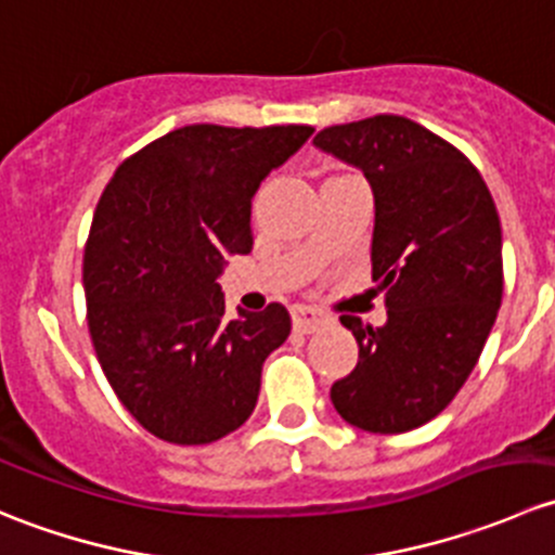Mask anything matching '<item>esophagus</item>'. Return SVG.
<instances>
[{"instance_id": "1", "label": "esophagus", "mask_w": 555, "mask_h": 555, "mask_svg": "<svg viewBox=\"0 0 555 555\" xmlns=\"http://www.w3.org/2000/svg\"><path fill=\"white\" fill-rule=\"evenodd\" d=\"M327 322L330 319L319 309H311V306H295L293 309V324L300 333H317V330L324 327Z\"/></svg>"}]
</instances>
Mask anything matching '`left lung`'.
<instances>
[{"mask_svg": "<svg viewBox=\"0 0 555 555\" xmlns=\"http://www.w3.org/2000/svg\"><path fill=\"white\" fill-rule=\"evenodd\" d=\"M313 147L365 173L371 262L386 322L340 317L360 360L333 384L335 411L365 433L438 416L473 373L502 304V225L478 169L446 139L397 115L324 128Z\"/></svg>", "mask_w": 555, "mask_h": 555, "instance_id": "1", "label": "left lung"}]
</instances>
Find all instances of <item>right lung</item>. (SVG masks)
Returning a JSON list of instances; mask_svg holds the SVG:
<instances>
[{"instance_id": "obj_1", "label": "right lung", "mask_w": 555, "mask_h": 555, "mask_svg": "<svg viewBox=\"0 0 555 555\" xmlns=\"http://www.w3.org/2000/svg\"><path fill=\"white\" fill-rule=\"evenodd\" d=\"M311 126H184L122 160L82 257L88 330L117 400L155 438L204 446L255 411L289 313L225 317L217 279L251 249V198Z\"/></svg>"}]
</instances>
